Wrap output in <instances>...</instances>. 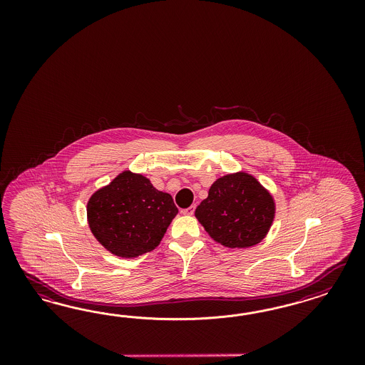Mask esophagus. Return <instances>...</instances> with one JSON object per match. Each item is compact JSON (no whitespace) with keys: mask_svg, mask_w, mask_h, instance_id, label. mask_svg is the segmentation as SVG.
<instances>
[{"mask_svg":"<svg viewBox=\"0 0 365 365\" xmlns=\"http://www.w3.org/2000/svg\"><path fill=\"white\" fill-rule=\"evenodd\" d=\"M194 211H195V205L190 206V207H187V209H183V210H182V214H183V215H188V217H190V215H192V214H194Z\"/></svg>","mask_w":365,"mask_h":365,"instance_id":"obj_1","label":"esophagus"}]
</instances>
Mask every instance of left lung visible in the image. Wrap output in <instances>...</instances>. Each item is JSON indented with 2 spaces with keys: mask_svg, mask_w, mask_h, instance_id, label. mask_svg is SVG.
<instances>
[{
  "mask_svg": "<svg viewBox=\"0 0 365 365\" xmlns=\"http://www.w3.org/2000/svg\"><path fill=\"white\" fill-rule=\"evenodd\" d=\"M195 217L215 242L246 249L267 235L276 217V200L255 175L237 171L211 185Z\"/></svg>",
  "mask_w": 365,
  "mask_h": 365,
  "instance_id": "1",
  "label": "left lung"
}]
</instances>
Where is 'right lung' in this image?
<instances>
[{
  "mask_svg": "<svg viewBox=\"0 0 365 365\" xmlns=\"http://www.w3.org/2000/svg\"><path fill=\"white\" fill-rule=\"evenodd\" d=\"M173 197L155 188L143 174L124 170L87 203V221L93 237L112 255L135 258L160 243L177 217Z\"/></svg>",
  "mask_w": 365,
  "mask_h": 365,
  "instance_id": "right-lung-1",
  "label": "right lung"
}]
</instances>
